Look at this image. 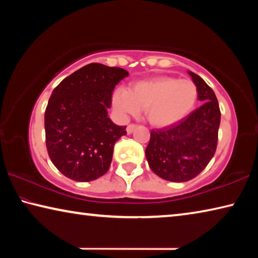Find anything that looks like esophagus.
Wrapping results in <instances>:
<instances>
[{
  "label": "esophagus",
  "instance_id": "34e87169",
  "mask_svg": "<svg viewBox=\"0 0 258 258\" xmlns=\"http://www.w3.org/2000/svg\"><path fill=\"white\" fill-rule=\"evenodd\" d=\"M135 127H137V124H130L127 126V128H126V131H127L128 134H131L135 130Z\"/></svg>",
  "mask_w": 258,
  "mask_h": 258
}]
</instances>
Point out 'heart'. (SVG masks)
Returning <instances> with one entry per match:
<instances>
[{"mask_svg": "<svg viewBox=\"0 0 258 258\" xmlns=\"http://www.w3.org/2000/svg\"><path fill=\"white\" fill-rule=\"evenodd\" d=\"M197 100L198 87L195 82L157 76L134 83L130 90L118 87L112 95V106L121 116L145 110L151 125L167 127L185 118Z\"/></svg>", "mask_w": 258, "mask_h": 258, "instance_id": "1", "label": "heart"}]
</instances>
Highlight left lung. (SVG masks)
I'll list each match as a JSON object with an SVG mask.
<instances>
[{"mask_svg":"<svg viewBox=\"0 0 258 258\" xmlns=\"http://www.w3.org/2000/svg\"><path fill=\"white\" fill-rule=\"evenodd\" d=\"M198 87L202 106L177 124L152 130L146 157L151 171L172 182H185L202 173L215 155L221 111L216 95L197 74L189 72Z\"/></svg>","mask_w":258,"mask_h":258,"instance_id":"1","label":"left lung"}]
</instances>
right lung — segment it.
<instances>
[{"instance_id":"obj_1","label":"right lung","mask_w":258,"mask_h":258,"mask_svg":"<svg viewBox=\"0 0 258 258\" xmlns=\"http://www.w3.org/2000/svg\"><path fill=\"white\" fill-rule=\"evenodd\" d=\"M123 68L90 63L64 78L49 99L45 143L52 163L64 176L90 182L110 167L113 146L126 126L108 117L115 86L127 77Z\"/></svg>"}]
</instances>
